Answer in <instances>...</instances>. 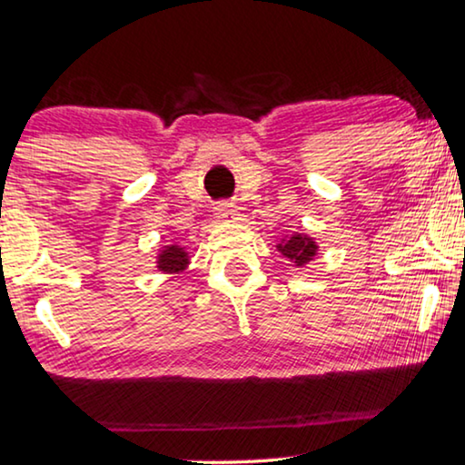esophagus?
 Segmentation results:
<instances>
[{"mask_svg": "<svg viewBox=\"0 0 465 465\" xmlns=\"http://www.w3.org/2000/svg\"><path fill=\"white\" fill-rule=\"evenodd\" d=\"M216 218L220 220V223H234V220L239 218V212L234 205H228V203H223L218 205L216 208Z\"/></svg>", "mask_w": 465, "mask_h": 465, "instance_id": "1", "label": "esophagus"}]
</instances>
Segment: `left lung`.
Segmentation results:
<instances>
[{
    "instance_id": "8db88e82",
    "label": "left lung",
    "mask_w": 465,
    "mask_h": 465,
    "mask_svg": "<svg viewBox=\"0 0 465 465\" xmlns=\"http://www.w3.org/2000/svg\"><path fill=\"white\" fill-rule=\"evenodd\" d=\"M276 249L278 253L287 257L295 268H305L307 263L316 260V255L320 252L318 241L305 232L284 234V237L276 242Z\"/></svg>"
}]
</instances>
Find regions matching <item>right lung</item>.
Here are the masks:
<instances>
[{
  "label": "right lung",
  "mask_w": 465,
  "mask_h": 465,
  "mask_svg": "<svg viewBox=\"0 0 465 465\" xmlns=\"http://www.w3.org/2000/svg\"><path fill=\"white\" fill-rule=\"evenodd\" d=\"M189 252L187 247L178 245V242H168L162 245L155 253V268L162 274H181L189 268Z\"/></svg>",
  "instance_id": "add662e5"
}]
</instances>
